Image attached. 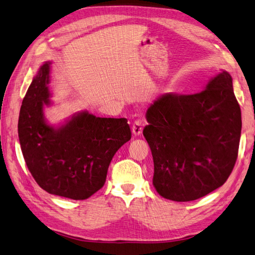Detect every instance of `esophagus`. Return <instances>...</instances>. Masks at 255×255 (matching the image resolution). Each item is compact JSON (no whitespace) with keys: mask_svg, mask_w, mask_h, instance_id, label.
<instances>
[{"mask_svg":"<svg viewBox=\"0 0 255 255\" xmlns=\"http://www.w3.org/2000/svg\"><path fill=\"white\" fill-rule=\"evenodd\" d=\"M132 132L135 136H139L142 133V122L140 120H136L133 123Z\"/></svg>","mask_w":255,"mask_h":255,"instance_id":"obj_1","label":"esophagus"}]
</instances>
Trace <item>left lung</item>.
I'll list each match as a JSON object with an SVG mask.
<instances>
[{
    "label": "left lung",
    "instance_id": "8db88e82",
    "mask_svg": "<svg viewBox=\"0 0 255 255\" xmlns=\"http://www.w3.org/2000/svg\"><path fill=\"white\" fill-rule=\"evenodd\" d=\"M145 117L149 125L143 136L154 161L153 185L161 197L194 201L226 183L242 132L241 107L227 71L198 94L163 95Z\"/></svg>",
    "mask_w": 255,
    "mask_h": 255
}]
</instances>
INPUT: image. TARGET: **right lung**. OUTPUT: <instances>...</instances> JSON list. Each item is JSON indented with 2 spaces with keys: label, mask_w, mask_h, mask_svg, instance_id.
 Wrapping results in <instances>:
<instances>
[{
  "label": "right lung",
  "mask_w": 255,
  "mask_h": 255,
  "mask_svg": "<svg viewBox=\"0 0 255 255\" xmlns=\"http://www.w3.org/2000/svg\"><path fill=\"white\" fill-rule=\"evenodd\" d=\"M50 63L43 64L23 99L18 134L29 172L49 194L87 199L103 187L115 153L132 137L126 118L83 112L54 128L43 117L49 105Z\"/></svg>",
  "instance_id": "1"
}]
</instances>
